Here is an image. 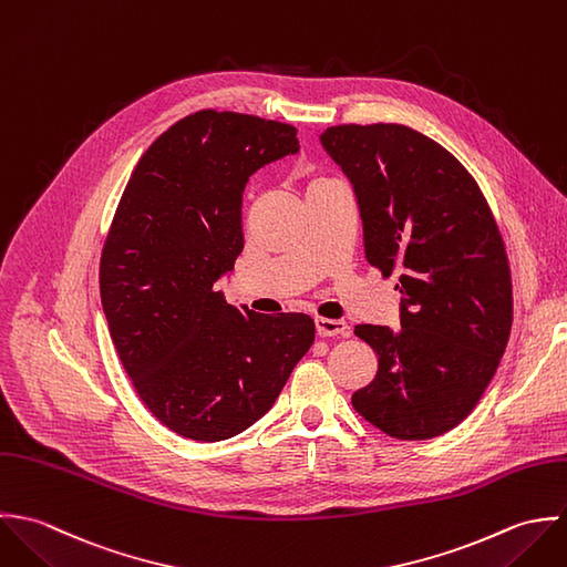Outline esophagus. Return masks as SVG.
Wrapping results in <instances>:
<instances>
[{
  "label": "esophagus",
  "mask_w": 567,
  "mask_h": 567,
  "mask_svg": "<svg viewBox=\"0 0 567 567\" xmlns=\"http://www.w3.org/2000/svg\"><path fill=\"white\" fill-rule=\"evenodd\" d=\"M316 331L320 338H336V336H348V324L341 320H327L316 318Z\"/></svg>",
  "instance_id": "esophagus-1"
}]
</instances>
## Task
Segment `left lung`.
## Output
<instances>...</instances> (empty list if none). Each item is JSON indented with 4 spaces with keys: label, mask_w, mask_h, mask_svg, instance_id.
I'll use <instances>...</instances> for the list:
<instances>
[{
    "label": "left lung",
    "mask_w": 567,
    "mask_h": 567,
    "mask_svg": "<svg viewBox=\"0 0 567 567\" xmlns=\"http://www.w3.org/2000/svg\"><path fill=\"white\" fill-rule=\"evenodd\" d=\"M352 184L365 260L399 271L401 329L354 327L379 357L352 408L399 441L460 425L491 383L513 324L502 234L466 168L403 124H340L320 135Z\"/></svg>",
    "instance_id": "8db88e82"
}]
</instances>
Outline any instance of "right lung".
I'll list each match as a JSON object with an SVG mask.
<instances>
[{"label": "right lung", "mask_w": 567, "mask_h": 567, "mask_svg": "<svg viewBox=\"0 0 567 567\" xmlns=\"http://www.w3.org/2000/svg\"><path fill=\"white\" fill-rule=\"evenodd\" d=\"M296 126L204 110L140 157L101 256L117 357L148 412L184 439L226 441L276 403L316 340L305 313L227 305L215 282L243 251V190L300 151Z\"/></svg>", "instance_id": "right-lung-1"}]
</instances>
